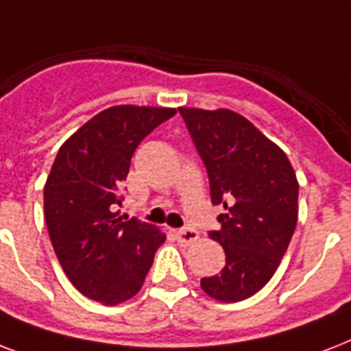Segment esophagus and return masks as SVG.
I'll list each match as a JSON object with an SVG mask.
<instances>
[{
  "instance_id": "1",
  "label": "esophagus",
  "mask_w": 351,
  "mask_h": 351,
  "mask_svg": "<svg viewBox=\"0 0 351 351\" xmlns=\"http://www.w3.org/2000/svg\"><path fill=\"white\" fill-rule=\"evenodd\" d=\"M176 240L180 245H193L195 242H198L200 234H198L197 230H191V228H186V230H178L175 233Z\"/></svg>"
}]
</instances>
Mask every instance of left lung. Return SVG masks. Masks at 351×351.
I'll use <instances>...</instances> for the list:
<instances>
[{
    "label": "left lung",
    "mask_w": 351,
    "mask_h": 351,
    "mask_svg": "<svg viewBox=\"0 0 351 351\" xmlns=\"http://www.w3.org/2000/svg\"><path fill=\"white\" fill-rule=\"evenodd\" d=\"M180 114L208 169L211 202L224 209L209 237L224 247L226 266L200 286L239 302L277 271L297 226L299 182L282 149L239 112L180 107Z\"/></svg>",
    "instance_id": "obj_1"
}]
</instances>
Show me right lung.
Listing matches in <instances>:
<instances>
[{
    "label": "right lung",
    "mask_w": 351,
    "mask_h": 351,
    "mask_svg": "<svg viewBox=\"0 0 351 351\" xmlns=\"http://www.w3.org/2000/svg\"><path fill=\"white\" fill-rule=\"evenodd\" d=\"M167 107L114 106L98 112L65 140L43 189L52 247L73 286L107 306L140 291L165 234L120 217L121 184L132 153L162 121Z\"/></svg>",
    "instance_id": "add662e5"
}]
</instances>
